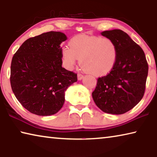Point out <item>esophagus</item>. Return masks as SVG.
<instances>
[{
  "label": "esophagus",
  "instance_id": "1",
  "mask_svg": "<svg viewBox=\"0 0 157 157\" xmlns=\"http://www.w3.org/2000/svg\"><path fill=\"white\" fill-rule=\"evenodd\" d=\"M83 78H84V75H82V74H81V73L78 74V79H79V80H81L82 79H83Z\"/></svg>",
  "mask_w": 157,
  "mask_h": 157
}]
</instances>
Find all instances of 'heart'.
Segmentation results:
<instances>
[{
	"label": "heart",
	"instance_id": "obj_1",
	"mask_svg": "<svg viewBox=\"0 0 157 157\" xmlns=\"http://www.w3.org/2000/svg\"><path fill=\"white\" fill-rule=\"evenodd\" d=\"M117 58V47L108 37L80 34L73 37L69 47L62 48L63 65L71 69L80 59L82 67L89 73L103 75L112 69Z\"/></svg>",
	"mask_w": 157,
	"mask_h": 157
}]
</instances>
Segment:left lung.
Returning <instances> with one entry per match:
<instances>
[{
  "label": "left lung",
  "mask_w": 157,
  "mask_h": 157,
  "mask_svg": "<svg viewBox=\"0 0 157 157\" xmlns=\"http://www.w3.org/2000/svg\"><path fill=\"white\" fill-rule=\"evenodd\" d=\"M101 34L115 42L117 58L110 72L98 78L92 97L104 112L123 114L134 108L144 95L148 63L143 49L123 30Z\"/></svg>",
  "instance_id": "8db88e82"
}]
</instances>
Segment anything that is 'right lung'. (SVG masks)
<instances>
[{
  "label": "right lung",
  "mask_w": 157,
  "mask_h": 157,
  "mask_svg": "<svg viewBox=\"0 0 157 157\" xmlns=\"http://www.w3.org/2000/svg\"><path fill=\"white\" fill-rule=\"evenodd\" d=\"M60 32L31 37L12 57L10 84L21 105L30 113L50 116L64 103L65 91L78 81L77 73L62 68L60 44L66 40Z\"/></svg>",
  "instance_id": "right-lung-1"
}]
</instances>
